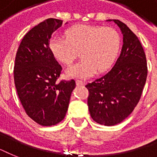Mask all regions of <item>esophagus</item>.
I'll list each match as a JSON object with an SVG mask.
<instances>
[{
    "instance_id": "34e87169",
    "label": "esophagus",
    "mask_w": 157,
    "mask_h": 157,
    "mask_svg": "<svg viewBox=\"0 0 157 157\" xmlns=\"http://www.w3.org/2000/svg\"><path fill=\"white\" fill-rule=\"evenodd\" d=\"M76 86H84V82L82 81H80V80H76Z\"/></svg>"
}]
</instances>
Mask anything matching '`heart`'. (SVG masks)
I'll list each match as a JSON object with an SVG mask.
<instances>
[{
  "label": "heart",
  "mask_w": 157,
  "mask_h": 157,
  "mask_svg": "<svg viewBox=\"0 0 157 157\" xmlns=\"http://www.w3.org/2000/svg\"><path fill=\"white\" fill-rule=\"evenodd\" d=\"M66 37L53 36L50 49L57 60L67 65L80 52L82 59L66 70L69 77L89 78L97 71H106L115 61L121 45L117 31L98 26H74L67 30Z\"/></svg>",
  "instance_id": "b5f03b06"
}]
</instances>
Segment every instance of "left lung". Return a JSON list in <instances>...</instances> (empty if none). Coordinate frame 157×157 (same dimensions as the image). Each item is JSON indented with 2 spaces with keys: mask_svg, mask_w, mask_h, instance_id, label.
<instances>
[{
  "mask_svg": "<svg viewBox=\"0 0 157 157\" xmlns=\"http://www.w3.org/2000/svg\"><path fill=\"white\" fill-rule=\"evenodd\" d=\"M113 21L123 35L121 52L106 75L86 87L90 94L91 117L100 124L111 126L123 121L139 103L147 75L146 55L136 35L118 19Z\"/></svg>",
  "mask_w": 157,
  "mask_h": 157,
  "instance_id": "8db88e82",
  "label": "left lung"
}]
</instances>
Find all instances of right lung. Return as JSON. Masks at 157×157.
Listing matches in <instances>:
<instances>
[{"mask_svg": "<svg viewBox=\"0 0 157 157\" xmlns=\"http://www.w3.org/2000/svg\"><path fill=\"white\" fill-rule=\"evenodd\" d=\"M62 24L63 20L47 18L35 26L16 54L13 78L18 98L28 117L43 126L63 120L76 87L74 80L56 81L62 67L50 50V39Z\"/></svg>", "mask_w": 157, "mask_h": 157, "instance_id": "add662e5", "label": "right lung"}]
</instances>
